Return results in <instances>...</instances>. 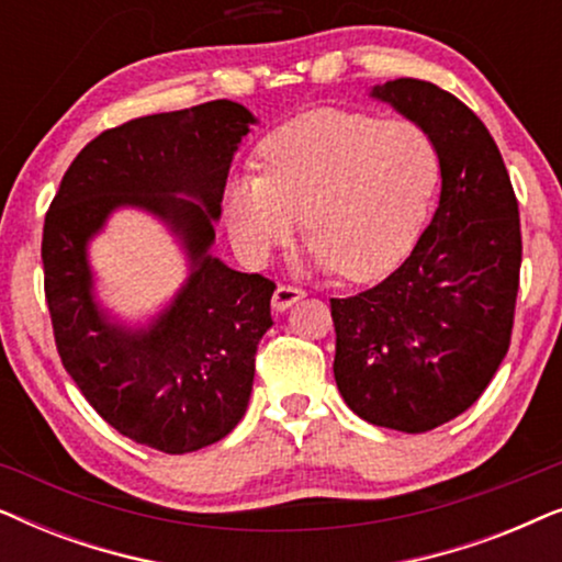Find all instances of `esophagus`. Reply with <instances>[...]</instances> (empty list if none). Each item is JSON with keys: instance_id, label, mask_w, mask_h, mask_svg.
Returning a JSON list of instances; mask_svg holds the SVG:
<instances>
[{"instance_id": "34e87169", "label": "esophagus", "mask_w": 562, "mask_h": 562, "mask_svg": "<svg viewBox=\"0 0 562 562\" xmlns=\"http://www.w3.org/2000/svg\"><path fill=\"white\" fill-rule=\"evenodd\" d=\"M299 299H304V291L296 289V286H286V283H279L273 291V299H271V306L276 312H286L291 304H296Z\"/></svg>"}]
</instances>
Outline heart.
<instances>
[{
  "instance_id": "heart-1",
  "label": "heart",
  "mask_w": 562,
  "mask_h": 562,
  "mask_svg": "<svg viewBox=\"0 0 562 562\" xmlns=\"http://www.w3.org/2000/svg\"><path fill=\"white\" fill-rule=\"evenodd\" d=\"M260 171L235 173L222 202L240 256L266 263L302 212L310 266L368 281L417 240L440 158L417 122L325 110L273 130L260 143Z\"/></svg>"
}]
</instances>
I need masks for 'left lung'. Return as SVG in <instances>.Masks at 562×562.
<instances>
[{"instance_id":"1","label":"left lung","mask_w":562,"mask_h":562,"mask_svg":"<svg viewBox=\"0 0 562 562\" xmlns=\"http://www.w3.org/2000/svg\"><path fill=\"white\" fill-rule=\"evenodd\" d=\"M371 97L432 137L440 204L389 279L329 299L333 371L360 419L417 435L463 414L509 350L519 206L494 137L458 97L419 79L379 83Z\"/></svg>"}]
</instances>
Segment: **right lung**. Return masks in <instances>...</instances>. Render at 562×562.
<instances>
[{
    "instance_id": "1",
    "label": "right lung",
    "mask_w": 562,
    "mask_h": 562,
    "mask_svg": "<svg viewBox=\"0 0 562 562\" xmlns=\"http://www.w3.org/2000/svg\"><path fill=\"white\" fill-rule=\"evenodd\" d=\"M256 122L217 99L104 130L68 166L45 214V299L64 368L99 417L168 456L233 432L273 325L276 283L210 252L229 164ZM127 205L164 221L190 260L184 286L137 328L98 304L88 263V243Z\"/></svg>"
}]
</instances>
